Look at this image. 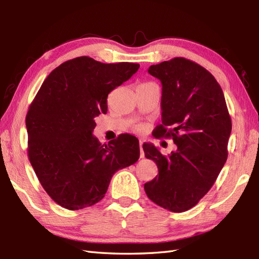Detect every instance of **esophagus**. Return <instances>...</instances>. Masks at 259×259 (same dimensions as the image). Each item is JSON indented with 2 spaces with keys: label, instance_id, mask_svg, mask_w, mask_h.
Listing matches in <instances>:
<instances>
[{
  "label": "esophagus",
  "instance_id": "obj_1",
  "mask_svg": "<svg viewBox=\"0 0 259 259\" xmlns=\"http://www.w3.org/2000/svg\"><path fill=\"white\" fill-rule=\"evenodd\" d=\"M144 140L140 139L139 140V146H140V158H144L145 157V152H144V149H142V145H144Z\"/></svg>",
  "mask_w": 259,
  "mask_h": 259
}]
</instances>
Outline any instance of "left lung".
<instances>
[{
	"mask_svg": "<svg viewBox=\"0 0 259 259\" xmlns=\"http://www.w3.org/2000/svg\"><path fill=\"white\" fill-rule=\"evenodd\" d=\"M162 85L161 121L156 138H172L177 150L163 156L144 144L145 156L159 174L145 184L150 200L174 212L196 206L216 181L227 160L232 119L221 85L201 65L174 58L148 70Z\"/></svg>",
	"mask_w": 259,
	"mask_h": 259,
	"instance_id": "8db88e82",
	"label": "left lung"
}]
</instances>
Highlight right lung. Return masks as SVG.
I'll return each instance as SVG.
<instances>
[{"instance_id":"1","label":"right lung","mask_w":259,"mask_h":259,"mask_svg":"<svg viewBox=\"0 0 259 259\" xmlns=\"http://www.w3.org/2000/svg\"><path fill=\"white\" fill-rule=\"evenodd\" d=\"M138 63H101L89 57L65 61L43 82L29 107L27 155L47 194L78 210L100 201L112 176L137 162L139 141L120 135L101 145L95 118L107 113L110 92L129 80Z\"/></svg>"}]
</instances>
